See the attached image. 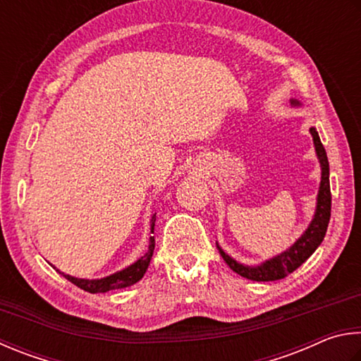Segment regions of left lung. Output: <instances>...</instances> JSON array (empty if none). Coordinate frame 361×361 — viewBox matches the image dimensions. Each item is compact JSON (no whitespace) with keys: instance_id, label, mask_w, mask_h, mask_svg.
<instances>
[{"instance_id":"left-lung-1","label":"left lung","mask_w":361,"mask_h":361,"mask_svg":"<svg viewBox=\"0 0 361 361\" xmlns=\"http://www.w3.org/2000/svg\"><path fill=\"white\" fill-rule=\"evenodd\" d=\"M292 106H301L300 101L290 99ZM312 135L315 154H317L322 177H320V187L317 193V203H315V212L307 225L305 233L296 239V241L290 245L287 250L281 252V254L274 255L273 258H268L260 264H244L239 263L235 258L230 257L226 252L220 247L217 243V249L220 255L224 257L225 263L238 273L239 276L245 277V279L257 281V282H269V281H279L283 277L293 273L296 268H300L309 257H311L315 249L319 247L324 241L325 233L328 228V222H330L331 216V192H330V164H328V157L325 147L320 142L317 130L309 128Z\"/></svg>"}]
</instances>
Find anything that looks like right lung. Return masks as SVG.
Segmentation results:
<instances>
[{
    "label": "right lung",
    "instance_id": "right-lung-1",
    "mask_svg": "<svg viewBox=\"0 0 361 361\" xmlns=\"http://www.w3.org/2000/svg\"><path fill=\"white\" fill-rule=\"evenodd\" d=\"M155 219H157V214H154L150 219V233H154ZM154 249H155V239H154V236H150L149 249L141 258H137V260L135 263H131L130 267L120 269L114 274L101 277V279H79V277L61 273V271H59V269L56 271H59L60 274L65 276L69 282H73L74 286H78L79 288L85 290V292H88V293H106V292H109V290L130 287V286H133V283H136L137 281H141L142 276L145 274V271H147V268H149L152 255H154Z\"/></svg>",
    "mask_w": 361,
    "mask_h": 361
}]
</instances>
